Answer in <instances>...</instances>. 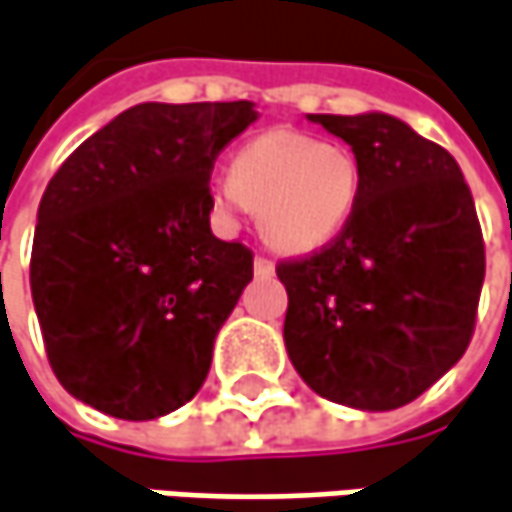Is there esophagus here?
<instances>
[{
    "label": "esophagus",
    "mask_w": 512,
    "mask_h": 512,
    "mask_svg": "<svg viewBox=\"0 0 512 512\" xmlns=\"http://www.w3.org/2000/svg\"><path fill=\"white\" fill-rule=\"evenodd\" d=\"M253 273H256V276H273V273H276V265H273L270 259H265V256H256V259H253Z\"/></svg>",
    "instance_id": "34e87169"
}]
</instances>
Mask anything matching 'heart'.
Returning <instances> with one entry per match:
<instances>
[{
    "label": "heart",
    "mask_w": 512,
    "mask_h": 512,
    "mask_svg": "<svg viewBox=\"0 0 512 512\" xmlns=\"http://www.w3.org/2000/svg\"><path fill=\"white\" fill-rule=\"evenodd\" d=\"M363 169L340 143H322L294 129H270L244 143L230 172L210 187L224 224L256 210L262 239L279 253H314L331 244L360 207Z\"/></svg>",
    "instance_id": "heart-1"
}]
</instances>
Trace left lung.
Instances as JSON below:
<instances>
[{"instance_id":"1","label":"left lung","mask_w":512,"mask_h":512,"mask_svg":"<svg viewBox=\"0 0 512 512\" xmlns=\"http://www.w3.org/2000/svg\"><path fill=\"white\" fill-rule=\"evenodd\" d=\"M305 117L351 146L363 195L337 242L276 268L288 291L285 348L320 397L389 412L470 345L484 282L473 192L444 146L397 117Z\"/></svg>"}]
</instances>
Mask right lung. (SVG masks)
I'll list each match as a JSON object with an SVG mask.
<instances>
[{
  "label": "right lung",
  "mask_w": 512,
  "mask_h": 512,
  "mask_svg": "<svg viewBox=\"0 0 512 512\" xmlns=\"http://www.w3.org/2000/svg\"><path fill=\"white\" fill-rule=\"evenodd\" d=\"M256 103H138L83 141L37 210L31 296L48 363L91 409L152 421L204 386L253 256L210 230L218 152Z\"/></svg>",
  "instance_id": "right-lung-1"
}]
</instances>
